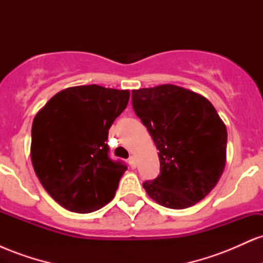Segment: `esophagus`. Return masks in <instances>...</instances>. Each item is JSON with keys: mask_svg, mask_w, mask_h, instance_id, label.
Segmentation results:
<instances>
[{"mask_svg": "<svg viewBox=\"0 0 263 263\" xmlns=\"http://www.w3.org/2000/svg\"><path fill=\"white\" fill-rule=\"evenodd\" d=\"M128 164H129V167H131V168H136V158H135V157H129Z\"/></svg>", "mask_w": 263, "mask_h": 263, "instance_id": "1", "label": "esophagus"}]
</instances>
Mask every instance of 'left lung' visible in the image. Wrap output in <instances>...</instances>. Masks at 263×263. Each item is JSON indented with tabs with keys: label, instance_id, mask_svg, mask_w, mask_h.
Here are the masks:
<instances>
[{
	"label": "left lung",
	"instance_id": "1",
	"mask_svg": "<svg viewBox=\"0 0 263 263\" xmlns=\"http://www.w3.org/2000/svg\"><path fill=\"white\" fill-rule=\"evenodd\" d=\"M132 106L159 151L161 173L143 183L151 199L185 209L219 182L226 163L228 131L204 96L164 84L132 90Z\"/></svg>",
	"mask_w": 263,
	"mask_h": 263
}]
</instances>
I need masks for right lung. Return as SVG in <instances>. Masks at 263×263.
I'll use <instances>...</instances> for the list:
<instances>
[{
  "instance_id": "1",
  "label": "right lung",
  "mask_w": 263,
  "mask_h": 263,
  "mask_svg": "<svg viewBox=\"0 0 263 263\" xmlns=\"http://www.w3.org/2000/svg\"><path fill=\"white\" fill-rule=\"evenodd\" d=\"M128 99V90L73 86L55 93L35 115L33 168L48 194L66 210L92 213L115 197L127 167L111 161L105 142Z\"/></svg>"
}]
</instances>
